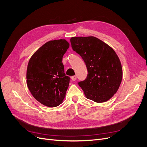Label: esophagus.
Wrapping results in <instances>:
<instances>
[{
  "instance_id": "34e87169",
  "label": "esophagus",
  "mask_w": 147,
  "mask_h": 147,
  "mask_svg": "<svg viewBox=\"0 0 147 147\" xmlns=\"http://www.w3.org/2000/svg\"><path fill=\"white\" fill-rule=\"evenodd\" d=\"M71 80H73V81H75L76 80V78H77V77H76V76H72L71 77Z\"/></svg>"
}]
</instances>
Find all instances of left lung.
Segmentation results:
<instances>
[{"mask_svg":"<svg viewBox=\"0 0 147 147\" xmlns=\"http://www.w3.org/2000/svg\"><path fill=\"white\" fill-rule=\"evenodd\" d=\"M70 42L88 69L86 79L79 83L84 95L98 103L109 101L117 92L122 80V67L116 53L94 36L73 37Z\"/></svg>","mask_w":147,"mask_h":147,"instance_id":"1","label":"left lung"}]
</instances>
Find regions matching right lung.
I'll use <instances>...</instances> for the list:
<instances>
[{
	"label": "right lung",
	"instance_id": "add662e5",
	"mask_svg": "<svg viewBox=\"0 0 147 147\" xmlns=\"http://www.w3.org/2000/svg\"><path fill=\"white\" fill-rule=\"evenodd\" d=\"M69 44L65 39L50 40L31 57L27 65V87L45 106L55 107L63 102L69 83L62 63Z\"/></svg>",
	"mask_w": 147,
	"mask_h": 147
}]
</instances>
